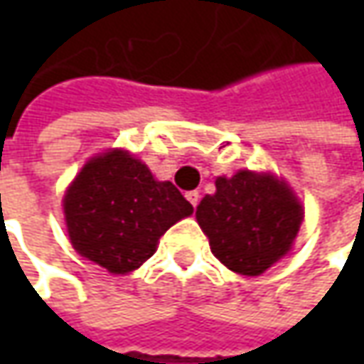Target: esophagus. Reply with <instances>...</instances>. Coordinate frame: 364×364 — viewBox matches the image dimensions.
<instances>
[{
	"mask_svg": "<svg viewBox=\"0 0 364 364\" xmlns=\"http://www.w3.org/2000/svg\"><path fill=\"white\" fill-rule=\"evenodd\" d=\"M186 198H188V203L196 208L198 203H200V192H198V190H190V192H186Z\"/></svg>",
	"mask_w": 364,
	"mask_h": 364,
	"instance_id": "esophagus-1",
	"label": "esophagus"
}]
</instances>
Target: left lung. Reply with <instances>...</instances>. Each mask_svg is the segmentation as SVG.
<instances>
[{
    "mask_svg": "<svg viewBox=\"0 0 364 364\" xmlns=\"http://www.w3.org/2000/svg\"><path fill=\"white\" fill-rule=\"evenodd\" d=\"M301 215V204L284 182L247 170L217 178V192L196 208L215 257L249 277L261 275L291 249Z\"/></svg>",
    "mask_w": 364,
    "mask_h": 364,
    "instance_id": "8db88e82",
    "label": "left lung"
}]
</instances>
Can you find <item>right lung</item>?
I'll return each mask as SVG.
<instances>
[{"instance_id":"obj_1","label":"right lung","mask_w":364,"mask_h":364,"mask_svg":"<svg viewBox=\"0 0 364 364\" xmlns=\"http://www.w3.org/2000/svg\"><path fill=\"white\" fill-rule=\"evenodd\" d=\"M192 210L172 182H158L121 149L92 158L64 196L73 247L111 273L137 269L161 235Z\"/></svg>"}]
</instances>
